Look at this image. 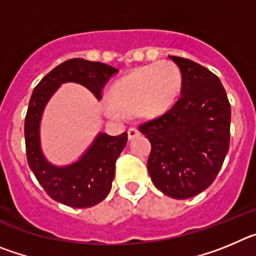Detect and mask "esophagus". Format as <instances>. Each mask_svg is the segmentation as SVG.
Masks as SVG:
<instances>
[{"label": "esophagus", "instance_id": "1", "mask_svg": "<svg viewBox=\"0 0 256 256\" xmlns=\"http://www.w3.org/2000/svg\"><path fill=\"white\" fill-rule=\"evenodd\" d=\"M140 136V130L137 128H130L128 130V140H133Z\"/></svg>", "mask_w": 256, "mask_h": 256}]
</instances>
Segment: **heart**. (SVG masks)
<instances>
[{
	"label": "heart",
	"instance_id": "heart-1",
	"mask_svg": "<svg viewBox=\"0 0 256 256\" xmlns=\"http://www.w3.org/2000/svg\"><path fill=\"white\" fill-rule=\"evenodd\" d=\"M180 90V69L169 61L154 62L118 79L108 90L110 104L104 106V112L112 120L133 112L152 119L168 112L177 101Z\"/></svg>",
	"mask_w": 256,
	"mask_h": 256
}]
</instances>
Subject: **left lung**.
I'll return each instance as SVG.
<instances>
[{
    "instance_id": "obj_1",
    "label": "left lung",
    "mask_w": 256,
    "mask_h": 256,
    "mask_svg": "<svg viewBox=\"0 0 256 256\" xmlns=\"http://www.w3.org/2000/svg\"><path fill=\"white\" fill-rule=\"evenodd\" d=\"M182 74L180 97L169 112L138 128L151 144L148 170L159 191L184 200L206 190L230 148V105L216 74L169 56Z\"/></svg>"
}]
</instances>
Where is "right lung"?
I'll return each mask as SVG.
<instances>
[{"instance_id": "add662e5", "label": "right lung", "mask_w": 256, "mask_h": 256, "mask_svg": "<svg viewBox=\"0 0 256 256\" xmlns=\"http://www.w3.org/2000/svg\"><path fill=\"white\" fill-rule=\"evenodd\" d=\"M118 72L98 61L70 58L54 68L33 90L24 124L26 159L40 186L58 202L78 209L101 202L112 190L115 162L126 148L128 134L98 132L76 162L56 165L44 156L40 144L44 108L64 83H78L100 100L105 84Z\"/></svg>"}]
</instances>
